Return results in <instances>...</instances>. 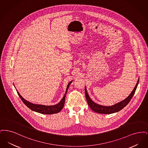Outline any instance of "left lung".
Returning <instances> with one entry per match:
<instances>
[{"mask_svg": "<svg viewBox=\"0 0 148 148\" xmlns=\"http://www.w3.org/2000/svg\"><path fill=\"white\" fill-rule=\"evenodd\" d=\"M139 79L138 80V82L136 85L134 87V89L133 91L130 94V95L127 97V98L125 99L124 100L120 101L119 103L114 104L112 106H101L95 103L90 98L89 96V94L87 92L86 86L85 87V93L86 99L88 102V104L89 106V107L91 108L92 110H93L94 112L96 113H100V114H109L112 113H116L123 109L127 104L129 103L130 100L133 98L134 95V93L136 89V88L138 86V85L139 83Z\"/></svg>", "mask_w": 148, "mask_h": 148, "instance_id": "left-lung-1", "label": "left lung"}]
</instances>
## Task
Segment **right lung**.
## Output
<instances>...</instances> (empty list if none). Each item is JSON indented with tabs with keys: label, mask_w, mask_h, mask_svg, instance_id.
<instances>
[{
	"label": "right lung",
	"mask_w": 148,
	"mask_h": 148,
	"mask_svg": "<svg viewBox=\"0 0 148 148\" xmlns=\"http://www.w3.org/2000/svg\"><path fill=\"white\" fill-rule=\"evenodd\" d=\"M73 81H71V82L68 84L66 89V92L65 93V95L63 97V98L61 100V101L56 105L54 106H44V105H40V104H33L31 102H29V101H27L25 99L21 97V95L19 94V92L16 90L18 92V94L19 95V97L21 98V100L25 104V105L28 107L30 109L32 110L37 112V113H40L42 114H56V113H59L60 112L62 109H63L64 103H65V96L66 94L67 91L68 90V88L70 86L71 82Z\"/></svg>",
	"instance_id": "1"
}]
</instances>
